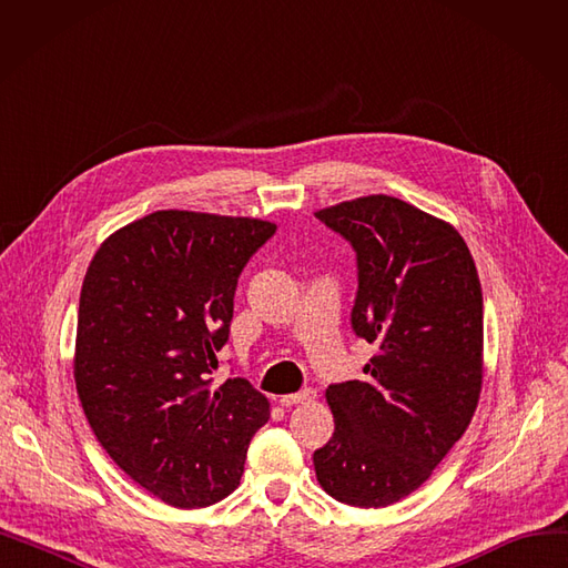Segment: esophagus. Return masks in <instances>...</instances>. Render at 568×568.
Listing matches in <instances>:
<instances>
[{"label": "esophagus", "instance_id": "esophagus-1", "mask_svg": "<svg viewBox=\"0 0 568 568\" xmlns=\"http://www.w3.org/2000/svg\"><path fill=\"white\" fill-rule=\"evenodd\" d=\"M315 398V392L313 389H304L300 394H287V396H281V405L290 407V405H300V403H311Z\"/></svg>", "mask_w": 568, "mask_h": 568}]
</instances>
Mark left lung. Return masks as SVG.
I'll list each match as a JSON object with an SVG mask.
<instances>
[{"label":"left lung","instance_id":"left-lung-1","mask_svg":"<svg viewBox=\"0 0 568 568\" xmlns=\"http://www.w3.org/2000/svg\"><path fill=\"white\" fill-rule=\"evenodd\" d=\"M315 216L352 244V329L377 345L368 379L329 384L334 437L313 454L334 499L379 509L422 484L467 430L484 382V296L465 239L392 195Z\"/></svg>","mask_w":568,"mask_h":568}]
</instances>
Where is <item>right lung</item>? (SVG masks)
I'll list each match as a JSON object with an SVG mask.
<instances>
[{"mask_svg": "<svg viewBox=\"0 0 568 568\" xmlns=\"http://www.w3.org/2000/svg\"><path fill=\"white\" fill-rule=\"evenodd\" d=\"M276 234L260 219L154 212L110 234L80 292L73 375L84 416L135 484L179 509L227 497L268 400L214 386L234 290Z\"/></svg>", "mask_w": 568, "mask_h": 568, "instance_id": "right-lung-1", "label": "right lung"}]
</instances>
